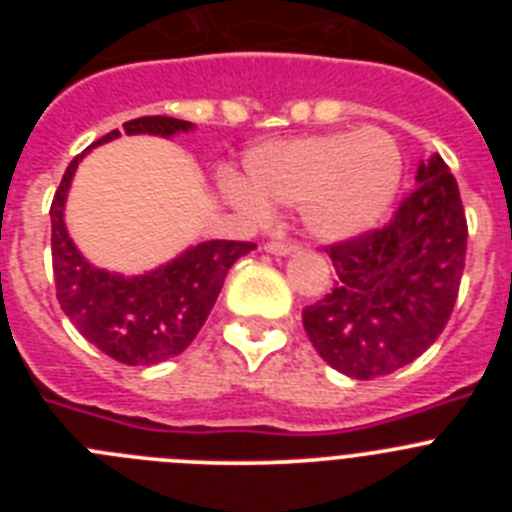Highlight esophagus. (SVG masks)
Instances as JSON below:
<instances>
[{"mask_svg": "<svg viewBox=\"0 0 512 512\" xmlns=\"http://www.w3.org/2000/svg\"><path fill=\"white\" fill-rule=\"evenodd\" d=\"M264 248H266V253H274V256H289V253H292V251H297V243L269 241Z\"/></svg>", "mask_w": 512, "mask_h": 512, "instance_id": "1", "label": "esophagus"}]
</instances>
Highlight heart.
<instances>
[{
  "instance_id": "heart-1",
  "label": "heart",
  "mask_w": 512,
  "mask_h": 512,
  "mask_svg": "<svg viewBox=\"0 0 512 512\" xmlns=\"http://www.w3.org/2000/svg\"><path fill=\"white\" fill-rule=\"evenodd\" d=\"M246 182L225 176L228 200L264 215L300 205L302 223L325 243L351 241L382 223L402 179V153L379 128L274 140L243 158Z\"/></svg>"
}]
</instances>
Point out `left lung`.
I'll return each mask as SVG.
<instances>
[{
    "instance_id": "obj_1",
    "label": "left lung",
    "mask_w": 512,
    "mask_h": 512,
    "mask_svg": "<svg viewBox=\"0 0 512 512\" xmlns=\"http://www.w3.org/2000/svg\"><path fill=\"white\" fill-rule=\"evenodd\" d=\"M418 187L384 228L328 246L336 279L302 310L320 359L354 379L387 377L443 333L459 297L467 217L438 153L423 158Z\"/></svg>"
}]
</instances>
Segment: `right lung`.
Instances as JSON below:
<instances>
[{"label": "right lung", "instance_id": "add662e5", "mask_svg": "<svg viewBox=\"0 0 512 512\" xmlns=\"http://www.w3.org/2000/svg\"><path fill=\"white\" fill-rule=\"evenodd\" d=\"M122 128L128 135L171 138L192 130V122L153 115L128 120ZM117 135L120 130H112L89 148L115 140ZM87 151L71 161L51 205L53 277L61 310L81 336L120 364L151 366L179 356L205 325L230 266L253 251L256 243H197L169 264L138 277L97 269L81 256L63 223L66 194Z\"/></svg>", "mask_w": 512, "mask_h": 512}]
</instances>
